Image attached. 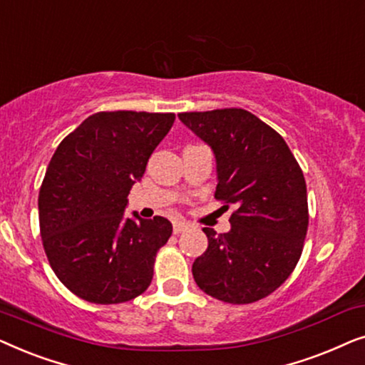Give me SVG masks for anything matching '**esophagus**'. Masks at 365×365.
<instances>
[{
	"label": "esophagus",
	"mask_w": 365,
	"mask_h": 365,
	"mask_svg": "<svg viewBox=\"0 0 365 365\" xmlns=\"http://www.w3.org/2000/svg\"><path fill=\"white\" fill-rule=\"evenodd\" d=\"M187 227H189V224L186 221H174V224H173L174 234H181V232L186 231Z\"/></svg>",
	"instance_id": "34e87169"
}]
</instances>
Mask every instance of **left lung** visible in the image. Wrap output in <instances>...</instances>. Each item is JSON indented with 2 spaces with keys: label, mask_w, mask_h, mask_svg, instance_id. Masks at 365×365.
Wrapping results in <instances>:
<instances>
[{
  "label": "left lung",
  "mask_w": 365,
  "mask_h": 365,
  "mask_svg": "<svg viewBox=\"0 0 365 365\" xmlns=\"http://www.w3.org/2000/svg\"><path fill=\"white\" fill-rule=\"evenodd\" d=\"M216 154L214 197L236 206L231 231L204 227L207 249L192 264L201 291L227 304L267 297L301 259L309 226L302 169L281 134L241 108L179 113Z\"/></svg>",
  "instance_id": "left-lung-1"
}]
</instances>
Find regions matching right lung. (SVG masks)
Listing matches in <instances>:
<instances>
[{
	"label": "right lung",
	"mask_w": 365,
	"mask_h": 365,
	"mask_svg": "<svg viewBox=\"0 0 365 365\" xmlns=\"http://www.w3.org/2000/svg\"><path fill=\"white\" fill-rule=\"evenodd\" d=\"M174 113L101 111L59 143L39 189V232L49 266L93 304L141 296L173 234L166 217H124L128 194L171 129Z\"/></svg>",
	"instance_id": "1"
}]
</instances>
